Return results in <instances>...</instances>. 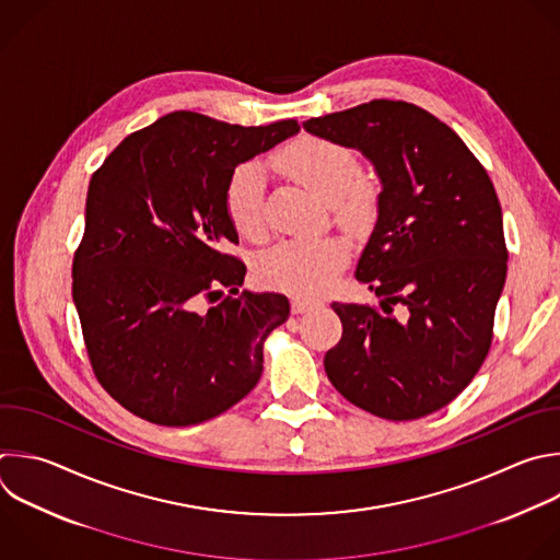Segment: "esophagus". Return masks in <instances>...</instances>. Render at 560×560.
<instances>
[{"label":"esophagus","mask_w":560,"mask_h":560,"mask_svg":"<svg viewBox=\"0 0 560 560\" xmlns=\"http://www.w3.org/2000/svg\"><path fill=\"white\" fill-rule=\"evenodd\" d=\"M316 303L314 301H310V299H292V312L294 314H303V312H307V310H312Z\"/></svg>","instance_id":"34e87169"}]
</instances>
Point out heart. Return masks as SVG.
<instances>
[{
	"label": "heart",
	"instance_id": "b5f03b06",
	"mask_svg": "<svg viewBox=\"0 0 560 560\" xmlns=\"http://www.w3.org/2000/svg\"><path fill=\"white\" fill-rule=\"evenodd\" d=\"M275 162L318 198L331 202L347 224H362L374 211V191L360 179V162L353 151L342 144L303 136L277 153ZM264 189L266 177L257 162L240 164L226 184L229 220L248 240L264 235ZM345 259L347 246L336 237L288 240L259 257L257 277L272 290L314 296L329 288Z\"/></svg>",
	"mask_w": 560,
	"mask_h": 560
}]
</instances>
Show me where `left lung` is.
<instances>
[{
	"label": "left lung",
	"mask_w": 560,
	"mask_h": 560,
	"mask_svg": "<svg viewBox=\"0 0 560 560\" xmlns=\"http://www.w3.org/2000/svg\"><path fill=\"white\" fill-rule=\"evenodd\" d=\"M303 129L360 151L381 179L378 220L355 266L381 307L331 303L342 336L325 374L378 418L429 416L468 387L492 342L508 270L494 186L448 125L405 101L362 103Z\"/></svg>",
	"instance_id": "obj_1"
}]
</instances>
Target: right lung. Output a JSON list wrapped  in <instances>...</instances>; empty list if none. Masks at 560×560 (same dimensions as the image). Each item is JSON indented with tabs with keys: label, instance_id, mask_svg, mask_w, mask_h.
I'll list each match as a JSON object with an SVG mask.
<instances>
[{
	"label": "right lung",
	"instance_id": "obj_1",
	"mask_svg": "<svg viewBox=\"0 0 560 560\" xmlns=\"http://www.w3.org/2000/svg\"><path fill=\"white\" fill-rule=\"evenodd\" d=\"M294 133L296 120L242 127L173 112L127 136L92 175L72 299L98 383L133 416L200 424L259 383L264 340L290 301L240 294L246 266L222 253L240 242L224 196L242 162ZM205 295L223 301L198 311Z\"/></svg>",
	"mask_w": 560,
	"mask_h": 560
}]
</instances>
